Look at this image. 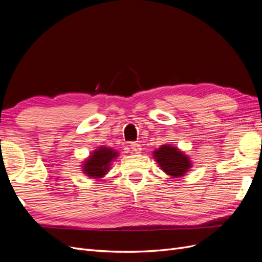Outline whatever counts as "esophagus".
Returning a JSON list of instances; mask_svg holds the SVG:
<instances>
[{
  "label": "esophagus",
  "instance_id": "1",
  "mask_svg": "<svg viewBox=\"0 0 262 262\" xmlns=\"http://www.w3.org/2000/svg\"><path fill=\"white\" fill-rule=\"evenodd\" d=\"M130 147H131V149H132L133 152L136 153V154H140V153H141V150H142L141 145H140V144H138V143H131Z\"/></svg>",
  "mask_w": 262,
  "mask_h": 262
}]
</instances>
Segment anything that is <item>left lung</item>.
I'll return each mask as SVG.
<instances>
[{"instance_id":"obj_1","label":"left lung","mask_w":262,"mask_h":262,"mask_svg":"<svg viewBox=\"0 0 262 262\" xmlns=\"http://www.w3.org/2000/svg\"><path fill=\"white\" fill-rule=\"evenodd\" d=\"M153 158L158 167L171 178H180L186 176L188 171H191L192 162L184 150L176 145L163 144L153 150Z\"/></svg>"}]
</instances>
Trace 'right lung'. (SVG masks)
Listing matches in <instances>:
<instances>
[{
	"instance_id": "right-lung-1",
	"label": "right lung",
	"mask_w": 262,
	"mask_h": 262,
	"mask_svg": "<svg viewBox=\"0 0 262 262\" xmlns=\"http://www.w3.org/2000/svg\"><path fill=\"white\" fill-rule=\"evenodd\" d=\"M119 154L120 153L113 147L100 145L84 158L81 165L82 172L85 176L95 180L104 178L112 169V165L117 160Z\"/></svg>"
}]
</instances>
